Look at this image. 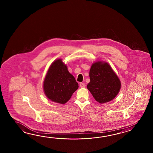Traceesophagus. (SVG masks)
I'll return each mask as SVG.
<instances>
[{"label": "esophagus", "instance_id": "obj_1", "mask_svg": "<svg viewBox=\"0 0 153 153\" xmlns=\"http://www.w3.org/2000/svg\"><path fill=\"white\" fill-rule=\"evenodd\" d=\"M80 88H85V85L84 83H82V82H81L80 84Z\"/></svg>", "mask_w": 153, "mask_h": 153}]
</instances>
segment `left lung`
Returning <instances> with one entry per match:
<instances>
[{"instance_id":"left-lung-1","label":"left lung","mask_w":153,"mask_h":153,"mask_svg":"<svg viewBox=\"0 0 153 153\" xmlns=\"http://www.w3.org/2000/svg\"><path fill=\"white\" fill-rule=\"evenodd\" d=\"M87 88L96 101L104 103L113 100L120 90L121 81L111 65L104 61L92 63Z\"/></svg>"}]
</instances>
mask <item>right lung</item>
<instances>
[{
	"label": "right lung",
	"mask_w": 153,
	"mask_h": 153,
	"mask_svg": "<svg viewBox=\"0 0 153 153\" xmlns=\"http://www.w3.org/2000/svg\"><path fill=\"white\" fill-rule=\"evenodd\" d=\"M78 88V82L62 59L52 62L43 81L44 94L50 100L65 104Z\"/></svg>",
	"instance_id": "add662e5"
}]
</instances>
